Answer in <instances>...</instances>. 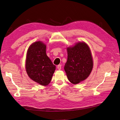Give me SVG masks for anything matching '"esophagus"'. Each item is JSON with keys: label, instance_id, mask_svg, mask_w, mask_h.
<instances>
[{"label": "esophagus", "instance_id": "obj_1", "mask_svg": "<svg viewBox=\"0 0 120 120\" xmlns=\"http://www.w3.org/2000/svg\"><path fill=\"white\" fill-rule=\"evenodd\" d=\"M57 68L59 70H60L61 68V64H59L57 66Z\"/></svg>", "mask_w": 120, "mask_h": 120}]
</instances>
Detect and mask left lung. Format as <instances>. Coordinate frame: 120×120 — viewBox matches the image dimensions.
<instances>
[{"label":"left lung","mask_w":120,"mask_h":120,"mask_svg":"<svg viewBox=\"0 0 120 120\" xmlns=\"http://www.w3.org/2000/svg\"><path fill=\"white\" fill-rule=\"evenodd\" d=\"M68 60L64 71L69 81L77 84L88 77L93 68V60L90 49L84 42H79L67 48Z\"/></svg>","instance_id":"obj_1"}]
</instances>
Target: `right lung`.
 Masks as SVG:
<instances>
[{"label":"right lung","mask_w":120,"mask_h":120,"mask_svg":"<svg viewBox=\"0 0 120 120\" xmlns=\"http://www.w3.org/2000/svg\"><path fill=\"white\" fill-rule=\"evenodd\" d=\"M46 46L38 41L29 48L26 60V69L31 79L46 86L51 82L56 66L46 54Z\"/></svg>","instance_id":"obj_1"}]
</instances>
